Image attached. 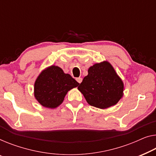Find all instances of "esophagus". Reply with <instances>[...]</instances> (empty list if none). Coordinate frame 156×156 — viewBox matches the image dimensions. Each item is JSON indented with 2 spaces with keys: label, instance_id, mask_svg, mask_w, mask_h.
<instances>
[{
  "label": "esophagus",
  "instance_id": "1",
  "mask_svg": "<svg viewBox=\"0 0 156 156\" xmlns=\"http://www.w3.org/2000/svg\"><path fill=\"white\" fill-rule=\"evenodd\" d=\"M76 80H77V82L78 83H81V82H82V80H83V79H82V78H76Z\"/></svg>",
  "mask_w": 156,
  "mask_h": 156
}]
</instances>
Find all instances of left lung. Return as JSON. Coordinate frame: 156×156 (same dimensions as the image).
Segmentation results:
<instances>
[{
  "mask_svg": "<svg viewBox=\"0 0 156 156\" xmlns=\"http://www.w3.org/2000/svg\"><path fill=\"white\" fill-rule=\"evenodd\" d=\"M90 105L105 109L115 105L123 96L124 83L108 62L94 64L78 87Z\"/></svg>",
  "mask_w": 156,
  "mask_h": 156,
  "instance_id": "left-lung-1",
  "label": "left lung"
}]
</instances>
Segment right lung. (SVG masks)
<instances>
[{
  "label": "right lung",
  "mask_w": 156,
  "mask_h": 156,
  "mask_svg": "<svg viewBox=\"0 0 156 156\" xmlns=\"http://www.w3.org/2000/svg\"><path fill=\"white\" fill-rule=\"evenodd\" d=\"M79 83L60 67L52 65L41 71L34 83V97L44 107L55 108L61 105L69 90Z\"/></svg>",
  "instance_id": "add662e5"
}]
</instances>
